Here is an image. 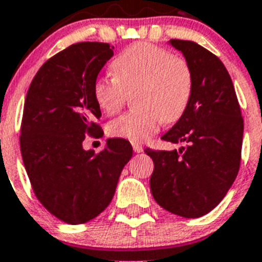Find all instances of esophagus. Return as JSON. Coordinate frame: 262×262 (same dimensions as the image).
Listing matches in <instances>:
<instances>
[{"mask_svg":"<svg viewBox=\"0 0 262 262\" xmlns=\"http://www.w3.org/2000/svg\"><path fill=\"white\" fill-rule=\"evenodd\" d=\"M132 146H133V150H135V152H137V153L142 152V149H144L141 144H138V142H133V144H132Z\"/></svg>","mask_w":262,"mask_h":262,"instance_id":"esophagus-1","label":"esophagus"}]
</instances>
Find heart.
I'll return each instance as SVG.
<instances>
[{
  "label": "heart",
  "mask_w": 262,
  "mask_h": 262,
  "mask_svg": "<svg viewBox=\"0 0 262 262\" xmlns=\"http://www.w3.org/2000/svg\"><path fill=\"white\" fill-rule=\"evenodd\" d=\"M113 76H98L93 98L105 114H114L136 90L133 112L122 114L107 126L109 135L129 141H145L163 122L175 124L184 116L192 95L190 64L163 47L135 42L113 59Z\"/></svg>",
  "instance_id": "b5f03b06"
}]
</instances>
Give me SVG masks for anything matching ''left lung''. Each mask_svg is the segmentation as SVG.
<instances>
[{"instance_id":"left-lung-1","label":"left lung","mask_w":262,"mask_h":262,"mask_svg":"<svg viewBox=\"0 0 262 262\" xmlns=\"http://www.w3.org/2000/svg\"><path fill=\"white\" fill-rule=\"evenodd\" d=\"M192 71L193 87L184 116L163 136L179 150H155L150 191L167 211L199 218L222 201L241 164L244 118L231 78L220 57L188 40H169Z\"/></svg>"}]
</instances>
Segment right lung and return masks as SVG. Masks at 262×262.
I'll return each mask as SVG.
<instances>
[{
	"instance_id": "add662e5",
	"label": "right lung",
	"mask_w": 262,
	"mask_h": 262,
	"mask_svg": "<svg viewBox=\"0 0 262 262\" xmlns=\"http://www.w3.org/2000/svg\"><path fill=\"white\" fill-rule=\"evenodd\" d=\"M114 47L76 42L40 67L28 89L21 120V156L32 190L48 211L70 225L86 223L112 202L133 149L110 138L99 153L84 150L86 136L103 133L93 83Z\"/></svg>"
}]
</instances>
